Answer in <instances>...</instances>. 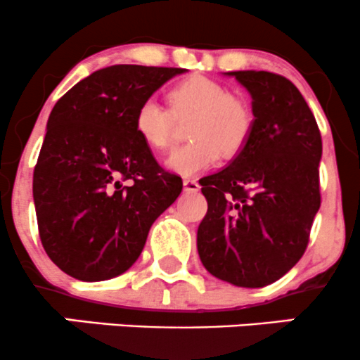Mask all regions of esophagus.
Wrapping results in <instances>:
<instances>
[{
    "instance_id": "34e87169",
    "label": "esophagus",
    "mask_w": 360,
    "mask_h": 360,
    "mask_svg": "<svg viewBox=\"0 0 360 360\" xmlns=\"http://www.w3.org/2000/svg\"><path fill=\"white\" fill-rule=\"evenodd\" d=\"M183 186H184V191H186V193L200 191V183L196 179H184Z\"/></svg>"
}]
</instances>
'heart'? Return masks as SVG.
Listing matches in <instances>:
<instances>
[{
	"instance_id": "obj_1",
	"label": "heart",
	"mask_w": 360,
	"mask_h": 360,
	"mask_svg": "<svg viewBox=\"0 0 360 360\" xmlns=\"http://www.w3.org/2000/svg\"><path fill=\"white\" fill-rule=\"evenodd\" d=\"M170 108L157 98H145L134 112V131L151 150L167 148L177 119L188 124L186 145L174 148L165 165L170 172L193 176L217 164L221 153H238L247 143L253 124L252 108L221 82L193 75L169 93Z\"/></svg>"
}]
</instances>
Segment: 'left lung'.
<instances>
[{
	"instance_id": "left-lung-1",
	"label": "left lung",
	"mask_w": 360,
	"mask_h": 360,
	"mask_svg": "<svg viewBox=\"0 0 360 360\" xmlns=\"http://www.w3.org/2000/svg\"><path fill=\"white\" fill-rule=\"evenodd\" d=\"M252 96L253 124L233 162L200 181L209 210L196 247L205 269L243 288L278 281L304 255L321 205L323 141L307 101L286 77L228 72Z\"/></svg>"
}]
</instances>
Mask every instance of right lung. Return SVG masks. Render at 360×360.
Listing matches in <instances>:
<instances>
[{"label":"right lung","instance_id":"obj_1","mask_svg":"<svg viewBox=\"0 0 360 360\" xmlns=\"http://www.w3.org/2000/svg\"><path fill=\"white\" fill-rule=\"evenodd\" d=\"M184 69L112 65L53 107L32 195L48 257L81 281H105L138 260L155 219L183 190L134 131L145 98Z\"/></svg>","mask_w":360,"mask_h":360}]
</instances>
